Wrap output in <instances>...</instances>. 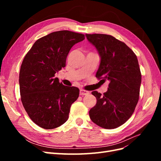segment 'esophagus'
I'll use <instances>...</instances> for the list:
<instances>
[{"instance_id": "esophagus-1", "label": "esophagus", "mask_w": 161, "mask_h": 161, "mask_svg": "<svg viewBox=\"0 0 161 161\" xmlns=\"http://www.w3.org/2000/svg\"><path fill=\"white\" fill-rule=\"evenodd\" d=\"M89 94V91H87L84 89H80V95H86Z\"/></svg>"}]
</instances>
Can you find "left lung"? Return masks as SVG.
Returning <instances> with one entry per match:
<instances>
[{
    "mask_svg": "<svg viewBox=\"0 0 161 161\" xmlns=\"http://www.w3.org/2000/svg\"><path fill=\"white\" fill-rule=\"evenodd\" d=\"M86 37L101 57L96 77L110 82L103 95L91 92L97 103L89 111L90 118L101 128L114 129L130 118L138 103L142 76L138 61L125 43L113 36L95 33Z\"/></svg>",
    "mask_w": 161,
    "mask_h": 161,
    "instance_id": "obj_1",
    "label": "left lung"
}]
</instances>
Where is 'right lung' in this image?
Returning <instances> with one entry per match:
<instances>
[{"instance_id":"add662e5","label":"right lung","mask_w":161,"mask_h":161,"mask_svg":"<svg viewBox=\"0 0 161 161\" xmlns=\"http://www.w3.org/2000/svg\"><path fill=\"white\" fill-rule=\"evenodd\" d=\"M85 35L68 30L52 32L37 40L22 62L19 72L21 99L34 123L53 129L69 119L79 89L60 83L55 74L66 66L72 47Z\"/></svg>"}]
</instances>
